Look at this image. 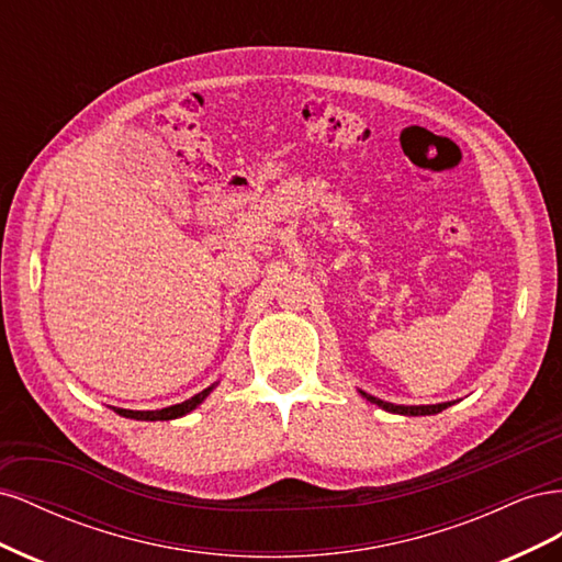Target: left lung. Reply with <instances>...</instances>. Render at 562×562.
Returning <instances> with one entry per match:
<instances>
[{"label": "left lung", "instance_id": "left-lung-1", "mask_svg": "<svg viewBox=\"0 0 562 562\" xmlns=\"http://www.w3.org/2000/svg\"><path fill=\"white\" fill-rule=\"evenodd\" d=\"M361 394H363V398H368L370 403L380 405L382 411H386V413L413 415V417H417V415H436V413H440V411H446V407L450 405V403H438V405H394V403H386V401H380V398H375V396H370V394H366V391H361Z\"/></svg>", "mask_w": 562, "mask_h": 562}]
</instances>
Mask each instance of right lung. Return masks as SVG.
Instances as JSON below:
<instances>
[{
  "mask_svg": "<svg viewBox=\"0 0 562 562\" xmlns=\"http://www.w3.org/2000/svg\"><path fill=\"white\" fill-rule=\"evenodd\" d=\"M211 389L213 386H209V389H203L201 394H196V396H192V398H187V401H182V403H178V405H171V407H161V411H124V407H114V411L122 415V417H131V419H145V422H157V419H176V417H182V415H187V413H192L194 407L206 398L209 394H211Z\"/></svg>",
  "mask_w": 562,
  "mask_h": 562,
  "instance_id": "obj_1",
  "label": "right lung"
}]
</instances>
